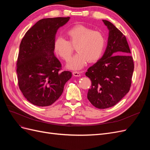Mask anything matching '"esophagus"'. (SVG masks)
<instances>
[{"label":"esophagus","mask_w":150,"mask_h":150,"mask_svg":"<svg viewBox=\"0 0 150 150\" xmlns=\"http://www.w3.org/2000/svg\"><path fill=\"white\" fill-rule=\"evenodd\" d=\"M72 74H73L74 76L79 77V76H81V72H78V71H73L72 72Z\"/></svg>","instance_id":"esophagus-1"}]
</instances>
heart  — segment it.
I'll return each mask as SVG.
<instances>
[{
  "mask_svg": "<svg viewBox=\"0 0 150 150\" xmlns=\"http://www.w3.org/2000/svg\"><path fill=\"white\" fill-rule=\"evenodd\" d=\"M70 42L76 46L77 53L67 64L68 69L79 70L86 63L98 61L103 55L106 40L103 34L83 25H77L66 33ZM70 42L64 38L57 37L54 42V49L58 56L68 61L72 53Z\"/></svg>",
  "mask_w": 150,
  "mask_h": 150,
  "instance_id": "obj_1",
  "label": "heart"
}]
</instances>
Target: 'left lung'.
Segmentation results:
<instances>
[{"instance_id":"left-lung-1","label":"left lung","mask_w":150,"mask_h":150,"mask_svg":"<svg viewBox=\"0 0 150 150\" xmlns=\"http://www.w3.org/2000/svg\"><path fill=\"white\" fill-rule=\"evenodd\" d=\"M103 21L109 30L107 47L102 57L85 74L92 83L88 99L99 109L115 106L129 92L134 71L126 37L111 22Z\"/></svg>"}]
</instances>
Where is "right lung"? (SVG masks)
<instances>
[{"instance_id": "1", "label": "right lung", "mask_w": 150, "mask_h": 150, "mask_svg": "<svg viewBox=\"0 0 150 150\" xmlns=\"http://www.w3.org/2000/svg\"><path fill=\"white\" fill-rule=\"evenodd\" d=\"M67 17L39 21L22 38L17 61L18 84L24 96L38 106L51 105L62 94L70 71H61V64L54 55V42Z\"/></svg>"}]
</instances>
